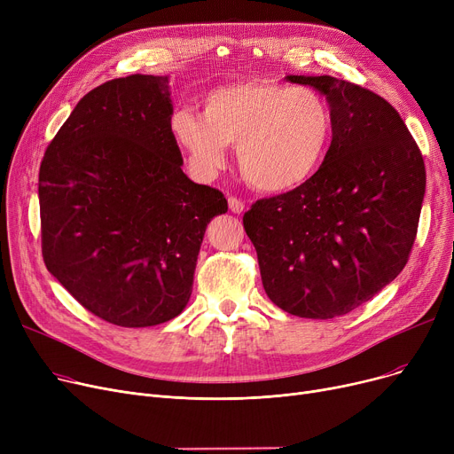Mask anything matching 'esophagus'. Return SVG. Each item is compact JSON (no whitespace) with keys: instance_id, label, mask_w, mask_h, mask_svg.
Masks as SVG:
<instances>
[{"instance_id":"1","label":"esophagus","mask_w":454,"mask_h":454,"mask_svg":"<svg viewBox=\"0 0 454 454\" xmlns=\"http://www.w3.org/2000/svg\"><path fill=\"white\" fill-rule=\"evenodd\" d=\"M228 206H230L231 213H243V209H245V202L237 197H228Z\"/></svg>"}]
</instances>
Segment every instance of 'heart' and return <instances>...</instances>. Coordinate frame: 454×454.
<instances>
[{"mask_svg":"<svg viewBox=\"0 0 454 454\" xmlns=\"http://www.w3.org/2000/svg\"><path fill=\"white\" fill-rule=\"evenodd\" d=\"M169 130L200 180L217 175L235 145L245 180L281 193L311 178L331 147L335 117L322 93L305 86L245 81L213 88L202 114L178 108Z\"/></svg>","mask_w":454,"mask_h":454,"instance_id":"1","label":"heart"}]
</instances>
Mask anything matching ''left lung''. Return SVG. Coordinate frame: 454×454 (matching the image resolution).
Wrapping results in <instances>:
<instances>
[{
	"label": "left lung",
	"mask_w": 454,
	"mask_h": 454,
	"mask_svg": "<svg viewBox=\"0 0 454 454\" xmlns=\"http://www.w3.org/2000/svg\"><path fill=\"white\" fill-rule=\"evenodd\" d=\"M325 95L335 117L318 171L261 199L243 224L269 298L300 318H335L404 269L425 195V163L397 110L368 88L289 75Z\"/></svg>",
	"instance_id": "left-lung-1"
}]
</instances>
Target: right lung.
<instances>
[{"label":"right lung","instance_id":"add662e5","mask_svg":"<svg viewBox=\"0 0 454 454\" xmlns=\"http://www.w3.org/2000/svg\"><path fill=\"white\" fill-rule=\"evenodd\" d=\"M167 82L136 74L93 88L40 163L43 263L86 311L121 327L184 311L206 226L228 211L219 189L182 171Z\"/></svg>","mask_w":454,"mask_h":454}]
</instances>
